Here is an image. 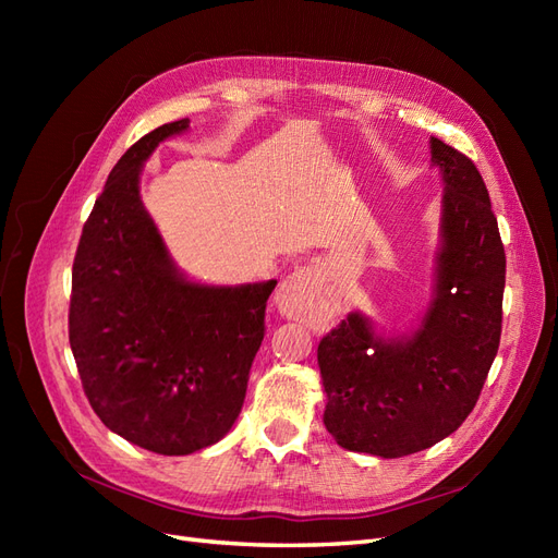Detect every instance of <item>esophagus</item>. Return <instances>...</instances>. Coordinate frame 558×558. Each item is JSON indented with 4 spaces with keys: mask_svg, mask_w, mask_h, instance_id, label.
Wrapping results in <instances>:
<instances>
[{
    "mask_svg": "<svg viewBox=\"0 0 558 558\" xmlns=\"http://www.w3.org/2000/svg\"><path fill=\"white\" fill-rule=\"evenodd\" d=\"M314 300V277L310 269H295V272L281 283V289L277 291V310L286 316H295L300 314L302 305L307 300Z\"/></svg>",
    "mask_w": 558,
    "mask_h": 558,
    "instance_id": "1",
    "label": "esophagus"
}]
</instances>
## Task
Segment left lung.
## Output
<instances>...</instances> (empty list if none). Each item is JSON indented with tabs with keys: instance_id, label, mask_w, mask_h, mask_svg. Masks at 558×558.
I'll return each mask as SVG.
<instances>
[{
	"instance_id": "obj_1",
	"label": "left lung",
	"mask_w": 558,
	"mask_h": 558,
	"mask_svg": "<svg viewBox=\"0 0 558 558\" xmlns=\"http://www.w3.org/2000/svg\"><path fill=\"white\" fill-rule=\"evenodd\" d=\"M440 167L442 244L435 295L412 337H379L351 312L318 344L324 424L337 445L381 459L428 449L477 404L498 353L505 248L475 162L430 137Z\"/></svg>"
}]
</instances>
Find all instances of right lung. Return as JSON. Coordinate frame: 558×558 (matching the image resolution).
<instances>
[{"mask_svg":"<svg viewBox=\"0 0 558 558\" xmlns=\"http://www.w3.org/2000/svg\"><path fill=\"white\" fill-rule=\"evenodd\" d=\"M189 118L165 123L113 165L72 267L70 344L102 424L162 456L205 449L240 416L277 281L185 279L142 205L146 158Z\"/></svg>","mask_w":558,"mask_h":558,"instance_id":"obj_1","label":"right lung"}]
</instances>
